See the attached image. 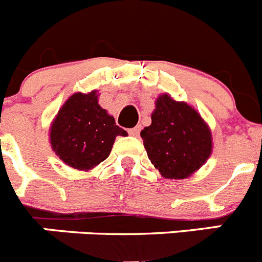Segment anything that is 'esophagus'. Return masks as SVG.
Listing matches in <instances>:
<instances>
[{
    "label": "esophagus",
    "mask_w": 262,
    "mask_h": 262,
    "mask_svg": "<svg viewBox=\"0 0 262 262\" xmlns=\"http://www.w3.org/2000/svg\"><path fill=\"white\" fill-rule=\"evenodd\" d=\"M139 133H140V126H136V127H134V128L128 129V134L131 136H138Z\"/></svg>",
    "instance_id": "1"
}]
</instances>
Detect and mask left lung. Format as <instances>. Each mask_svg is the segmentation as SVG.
Masks as SVG:
<instances>
[{"instance_id": "8db88e82", "label": "left lung", "mask_w": 262, "mask_h": 262, "mask_svg": "<svg viewBox=\"0 0 262 262\" xmlns=\"http://www.w3.org/2000/svg\"><path fill=\"white\" fill-rule=\"evenodd\" d=\"M151 126L142 129L148 159L165 178L191 176L211 155V133L191 106L160 96Z\"/></svg>"}]
</instances>
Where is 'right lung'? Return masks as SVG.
Wrapping results in <instances>:
<instances>
[{"mask_svg":"<svg viewBox=\"0 0 262 262\" xmlns=\"http://www.w3.org/2000/svg\"><path fill=\"white\" fill-rule=\"evenodd\" d=\"M118 135L127 133L98 105V97L92 92L69 97L53 120L50 136L52 149L67 165L88 170L107 159Z\"/></svg>","mask_w":262,"mask_h":262,"instance_id":"add662e5","label":"right lung"}]
</instances>
